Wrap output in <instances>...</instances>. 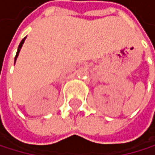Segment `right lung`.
<instances>
[{
    "label": "right lung",
    "instance_id": "right-lung-1",
    "mask_svg": "<svg viewBox=\"0 0 155 155\" xmlns=\"http://www.w3.org/2000/svg\"><path fill=\"white\" fill-rule=\"evenodd\" d=\"M26 38L27 37H25L23 40L21 41V42H20V45H19V46H18V49H17V52H16V55H15V59H14V61H16V59H17V57H18V54H19V52H20V49H21V47H22V45H23V44H24V41H25V40H26Z\"/></svg>",
    "mask_w": 155,
    "mask_h": 155
}]
</instances>
